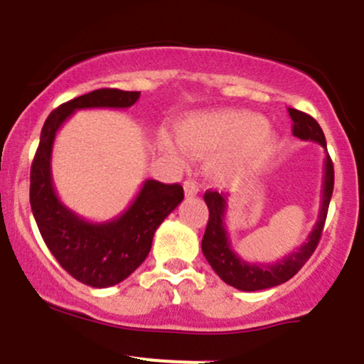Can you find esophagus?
<instances>
[{
  "label": "esophagus",
  "mask_w": 364,
  "mask_h": 364,
  "mask_svg": "<svg viewBox=\"0 0 364 364\" xmlns=\"http://www.w3.org/2000/svg\"><path fill=\"white\" fill-rule=\"evenodd\" d=\"M183 188H185L186 196H195L198 193V185H196V181H193V179H186V181L183 183Z\"/></svg>",
  "instance_id": "34e87169"
}]
</instances>
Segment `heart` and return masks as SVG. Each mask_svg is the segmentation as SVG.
<instances>
[{"mask_svg": "<svg viewBox=\"0 0 364 364\" xmlns=\"http://www.w3.org/2000/svg\"><path fill=\"white\" fill-rule=\"evenodd\" d=\"M181 149L200 159L217 157L215 174L220 179L240 178L265 162L275 147V133L262 116L248 111H215L196 114L178 124ZM162 147L179 157L181 150L169 136Z\"/></svg>", "mask_w": 364, "mask_h": 364, "instance_id": "b5f03b06", "label": "heart"}]
</instances>
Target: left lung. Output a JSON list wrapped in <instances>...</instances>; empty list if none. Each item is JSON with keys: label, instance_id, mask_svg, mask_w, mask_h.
Listing matches in <instances>:
<instances>
[{"label": "left lung", "instance_id": "8db88e82", "mask_svg": "<svg viewBox=\"0 0 364 364\" xmlns=\"http://www.w3.org/2000/svg\"><path fill=\"white\" fill-rule=\"evenodd\" d=\"M292 119V135L301 140H310L320 144L327 150V141L321 132L320 124L306 112L298 109H289ZM333 191V164L330 156L325 152L323 162V185H321V200L318 220L313 225V231L306 241L298 250L281 258L274 263H250L232 250L229 241L228 229H225V210H228V200L219 191H205L203 200L208 207V224L205 235L202 240V252L207 262L214 269V272L229 286L240 291L253 292L275 287L294 277L299 269L308 262L311 253L318 245L321 231H323L325 219H327L328 203Z\"/></svg>", "mask_w": 364, "mask_h": 364}]
</instances>
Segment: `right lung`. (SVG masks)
I'll list each match as a JSON object with an SVG mask.
<instances>
[{
  "instance_id": "add662e5",
  "label": "right lung",
  "mask_w": 364,
  "mask_h": 364,
  "mask_svg": "<svg viewBox=\"0 0 364 364\" xmlns=\"http://www.w3.org/2000/svg\"><path fill=\"white\" fill-rule=\"evenodd\" d=\"M140 92L99 89L61 104L46 119L31 169V207L44 243L72 277L92 287H111L132 275L152 248L154 232L185 198L183 186L145 179L123 214L92 223L56 195L51 174L58 129L78 109H127Z\"/></svg>"
}]
</instances>
